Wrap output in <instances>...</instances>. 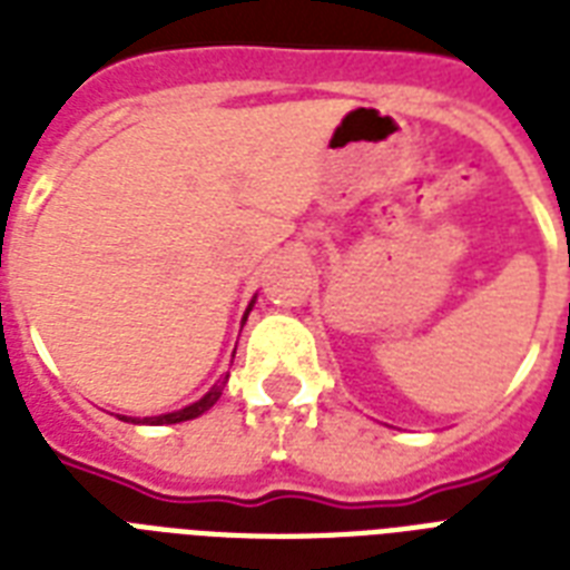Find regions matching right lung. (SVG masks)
Segmentation results:
<instances>
[{"instance_id":"1","label":"right lung","mask_w":570,"mask_h":570,"mask_svg":"<svg viewBox=\"0 0 570 570\" xmlns=\"http://www.w3.org/2000/svg\"><path fill=\"white\" fill-rule=\"evenodd\" d=\"M236 355V352H233ZM227 381H218L209 393H206L204 399H197L195 405H186L183 411H174V414H163V416H145V420H127V416H120V420H127V423H147V425H165V423H183V420H195V416H200L204 411H209V407L218 402V396H222V390Z\"/></svg>"}]
</instances>
